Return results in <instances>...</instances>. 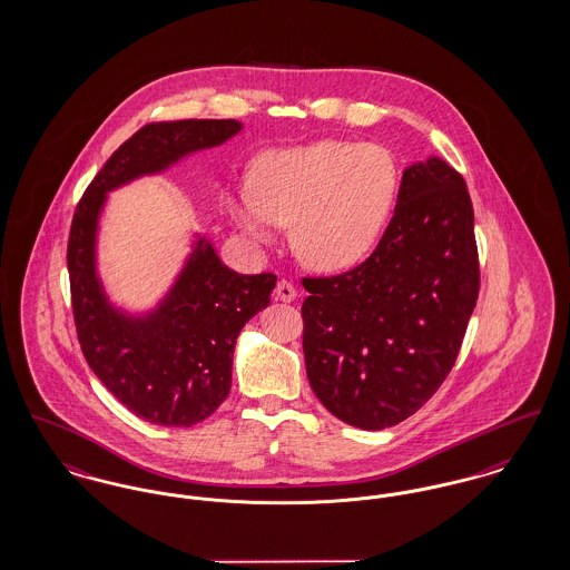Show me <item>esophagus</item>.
Returning <instances> with one entry per match:
<instances>
[{
	"label": "esophagus",
	"mask_w": 570,
	"mask_h": 570,
	"mask_svg": "<svg viewBox=\"0 0 570 570\" xmlns=\"http://www.w3.org/2000/svg\"><path fill=\"white\" fill-rule=\"evenodd\" d=\"M296 287L289 283V281H285V278H281L278 283H276V289H274V296L276 299H281V302H292V299H296Z\"/></svg>",
	"instance_id": "34e87169"
}]
</instances>
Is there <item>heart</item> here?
Masks as SVG:
<instances>
[{"label":"heart","mask_w":570,"mask_h":570,"mask_svg":"<svg viewBox=\"0 0 570 570\" xmlns=\"http://www.w3.org/2000/svg\"><path fill=\"white\" fill-rule=\"evenodd\" d=\"M396 195V163L377 144L324 139L264 154L253 186L236 188L229 208L242 229L268 242L292 223V246L315 271H345L377 244Z\"/></svg>","instance_id":"b5f03b06"}]
</instances>
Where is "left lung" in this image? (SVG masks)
Instances as JSON below:
<instances>
[{
  "label": "left lung",
  "instance_id": "obj_1",
  "mask_svg": "<svg viewBox=\"0 0 570 570\" xmlns=\"http://www.w3.org/2000/svg\"><path fill=\"white\" fill-rule=\"evenodd\" d=\"M302 285L306 375L324 407L366 431L410 419L449 377L479 299L461 174L438 156L410 165L377 248Z\"/></svg>",
  "mask_w": 570,
  "mask_h": 570
}]
</instances>
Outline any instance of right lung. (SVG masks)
Returning a JSON list of instances; mask_svg holds the SVG:
<instances>
[{
  "instance_id": "add662e5",
  "label": "right lung",
  "mask_w": 570,
  "mask_h": 570,
  "mask_svg": "<svg viewBox=\"0 0 570 570\" xmlns=\"http://www.w3.org/2000/svg\"><path fill=\"white\" fill-rule=\"evenodd\" d=\"M240 128L236 120L146 124L111 154L72 216L66 259L81 352L105 389L151 424L193 426L218 410L232 389L236 338L271 304L276 276L229 271L199 238L160 304L128 315L109 302L96 274L100 210L109 190L220 146Z\"/></svg>"
}]
</instances>
